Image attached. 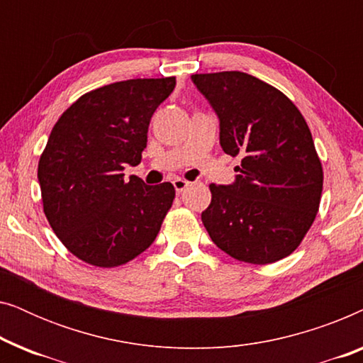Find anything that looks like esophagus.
Segmentation results:
<instances>
[{
  "instance_id": "1",
  "label": "esophagus",
  "mask_w": 363,
  "mask_h": 363,
  "mask_svg": "<svg viewBox=\"0 0 363 363\" xmlns=\"http://www.w3.org/2000/svg\"><path fill=\"white\" fill-rule=\"evenodd\" d=\"M190 185L186 180H183V178H177V180H173V186H175V191L180 195V193L185 190V188Z\"/></svg>"
}]
</instances>
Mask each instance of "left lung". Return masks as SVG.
I'll return each instance as SVG.
<instances>
[{
	"label": "left lung",
	"mask_w": 363,
	"mask_h": 363,
	"mask_svg": "<svg viewBox=\"0 0 363 363\" xmlns=\"http://www.w3.org/2000/svg\"><path fill=\"white\" fill-rule=\"evenodd\" d=\"M220 118V143L241 157L233 185H210L201 221L226 255L251 264L289 256L320 205L322 172L314 140L289 97L240 71L193 74Z\"/></svg>",
	"instance_id": "obj_1"
}]
</instances>
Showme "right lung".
<instances>
[{
  "instance_id": "right-lung-1",
  "label": "right lung",
  "mask_w": 363,
  "mask_h": 363,
  "mask_svg": "<svg viewBox=\"0 0 363 363\" xmlns=\"http://www.w3.org/2000/svg\"><path fill=\"white\" fill-rule=\"evenodd\" d=\"M175 84V77L128 79L94 89L52 127L38 165L44 215L87 264H125L160 231L175 188L125 180L122 172L140 163L150 118Z\"/></svg>"
}]
</instances>
